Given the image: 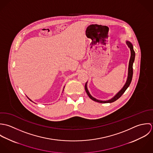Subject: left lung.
Instances as JSON below:
<instances>
[{
  "instance_id": "1",
  "label": "left lung",
  "mask_w": 153,
  "mask_h": 153,
  "mask_svg": "<svg viewBox=\"0 0 153 153\" xmlns=\"http://www.w3.org/2000/svg\"><path fill=\"white\" fill-rule=\"evenodd\" d=\"M126 45L128 46V47L130 49L131 51V57H130V59L129 61V65H128V77H127V79L126 81L125 84L124 85V86H123L122 89L118 92L113 97H112L111 99H109V100H99L96 99L95 97H93L92 95L91 94L90 92H89V90L88 89V82L86 83L85 84V91L87 93L88 95L89 96V97L95 102H99V103H112L115 102V100H117V99H118L122 94H123V93L125 92V91L127 89V88L129 87V86L130 85V83L131 82L132 79V75H133V68H132V66H133V63L135 60V51L134 50V48H133V45L132 44V43L131 42H129V41H126Z\"/></svg>"
}]
</instances>
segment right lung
Segmentation results:
<instances>
[{
  "label": "right lung",
  "mask_w": 153,
  "mask_h": 153,
  "mask_svg": "<svg viewBox=\"0 0 153 153\" xmlns=\"http://www.w3.org/2000/svg\"><path fill=\"white\" fill-rule=\"evenodd\" d=\"M64 87H65V86H64V88H63V90H62V92H63V91H64ZM28 99H30V100H31V101H32V100H31V99H30V98H29V97H28Z\"/></svg>",
  "instance_id": "1"
}]
</instances>
